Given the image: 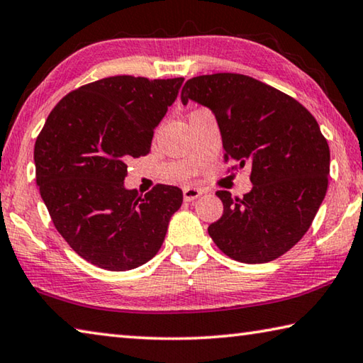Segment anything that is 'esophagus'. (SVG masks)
Returning a JSON list of instances; mask_svg holds the SVG:
<instances>
[{
  "label": "esophagus",
  "mask_w": 363,
  "mask_h": 363,
  "mask_svg": "<svg viewBox=\"0 0 363 363\" xmlns=\"http://www.w3.org/2000/svg\"><path fill=\"white\" fill-rule=\"evenodd\" d=\"M199 196H202V191L198 188H191V186L183 188V198H185L186 202H193L198 199Z\"/></svg>",
  "instance_id": "obj_1"
}]
</instances>
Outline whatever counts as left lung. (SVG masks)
Returning a JSON list of instances; mask_svg holds the SVG:
<instances>
[{
    "instance_id": "left-lung-1",
    "label": "left lung",
    "mask_w": 363,
    "mask_h": 363,
    "mask_svg": "<svg viewBox=\"0 0 363 363\" xmlns=\"http://www.w3.org/2000/svg\"><path fill=\"white\" fill-rule=\"evenodd\" d=\"M207 106L220 127L225 159L252 169L244 198L217 191L221 218L208 226L218 249L240 263H268L309 230L325 198L330 148L313 114L250 76L215 73L188 79L182 104Z\"/></svg>"
}]
</instances>
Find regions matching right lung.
Returning <instances> with one entry per match:
<instances>
[{"mask_svg":"<svg viewBox=\"0 0 363 363\" xmlns=\"http://www.w3.org/2000/svg\"><path fill=\"white\" fill-rule=\"evenodd\" d=\"M183 78L111 76L65 95L35 143L36 185L52 223L86 262L129 271L156 255L180 188L127 189V161L146 156Z\"/></svg>","mask_w":363,"mask_h":363,"instance_id":"right-lung-1","label":"right lung"}]
</instances>
